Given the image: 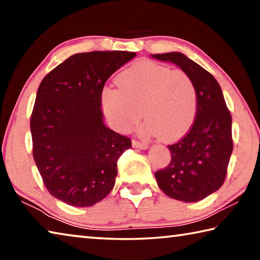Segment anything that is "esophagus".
Here are the masks:
<instances>
[{
    "mask_svg": "<svg viewBox=\"0 0 260 260\" xmlns=\"http://www.w3.org/2000/svg\"><path fill=\"white\" fill-rule=\"evenodd\" d=\"M133 147L138 148V149H141V150H146V149H148V143H144V142H140V141H136V140H133Z\"/></svg>",
    "mask_w": 260,
    "mask_h": 260,
    "instance_id": "obj_1",
    "label": "esophagus"
}]
</instances>
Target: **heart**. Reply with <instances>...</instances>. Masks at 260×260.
<instances>
[{
    "instance_id": "heart-1",
    "label": "heart",
    "mask_w": 260,
    "mask_h": 260,
    "mask_svg": "<svg viewBox=\"0 0 260 260\" xmlns=\"http://www.w3.org/2000/svg\"><path fill=\"white\" fill-rule=\"evenodd\" d=\"M119 88H104L103 111L118 132H128L140 120L143 135L172 141L190 128L197 112V93L182 71H171L152 61H139L117 78Z\"/></svg>"
}]
</instances>
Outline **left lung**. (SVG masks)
I'll use <instances>...</instances> for the list:
<instances>
[{"label":"left lung","mask_w":260,"mask_h":260,"mask_svg":"<svg viewBox=\"0 0 260 260\" xmlns=\"http://www.w3.org/2000/svg\"><path fill=\"white\" fill-rule=\"evenodd\" d=\"M173 63L191 79L197 93V112L191 128L167 146L171 161L157 171L158 187L171 199L193 203L217 191L225 181L233 151L232 116L222 90L212 74L181 52L151 55Z\"/></svg>","instance_id":"8db88e82"}]
</instances>
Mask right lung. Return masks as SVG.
<instances>
[{
  "label": "right lung",
  "instance_id": "obj_1",
  "mask_svg": "<svg viewBox=\"0 0 260 260\" xmlns=\"http://www.w3.org/2000/svg\"><path fill=\"white\" fill-rule=\"evenodd\" d=\"M135 56L118 50L76 54L41 81L30 116L33 157L55 199L88 208L112 190L117 161L132 142L105 126L101 94L108 79Z\"/></svg>",
  "mask_w": 260,
  "mask_h": 260
}]
</instances>
